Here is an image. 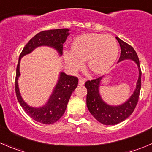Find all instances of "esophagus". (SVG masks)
I'll use <instances>...</instances> for the list:
<instances>
[{"label":"esophagus","mask_w":152,"mask_h":152,"mask_svg":"<svg viewBox=\"0 0 152 152\" xmlns=\"http://www.w3.org/2000/svg\"><path fill=\"white\" fill-rule=\"evenodd\" d=\"M86 79H84V78H79V85H83L85 83Z\"/></svg>","instance_id":"34e87169"}]
</instances>
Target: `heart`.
<instances>
[{"mask_svg": "<svg viewBox=\"0 0 152 152\" xmlns=\"http://www.w3.org/2000/svg\"><path fill=\"white\" fill-rule=\"evenodd\" d=\"M118 53V45L114 37L101 34H85L76 37L72 50L64 52V59L72 71L82 67L87 60L90 70L96 73H104L114 64Z\"/></svg>", "mask_w": 152, "mask_h": 152, "instance_id": "obj_1", "label": "heart"}]
</instances>
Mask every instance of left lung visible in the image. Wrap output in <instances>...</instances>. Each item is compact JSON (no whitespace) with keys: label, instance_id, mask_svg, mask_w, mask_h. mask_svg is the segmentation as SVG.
<instances>
[{"label":"left lung","instance_id":"left-lung-1","mask_svg":"<svg viewBox=\"0 0 152 152\" xmlns=\"http://www.w3.org/2000/svg\"><path fill=\"white\" fill-rule=\"evenodd\" d=\"M115 38L121 49L118 62L125 59H131L136 62L138 67L139 77L133 94L125 103L118 106L109 105L102 100L99 93V87L103 76L85 82V86L87 90V107L88 110L96 120L105 125H115L124 121L131 115L138 102L141 88V70L137 53L131 45L118 37Z\"/></svg>","mask_w":152,"mask_h":152}]
</instances>
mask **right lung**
I'll return each mask as SVG.
<instances>
[{
    "mask_svg": "<svg viewBox=\"0 0 152 152\" xmlns=\"http://www.w3.org/2000/svg\"><path fill=\"white\" fill-rule=\"evenodd\" d=\"M68 31L69 29L67 28H59L39 32L28 41L20 55L15 78V93L17 99L27 115L41 124H51L61 118L65 113L72 93L77 87L79 80L77 77L68 76L63 72H61L58 82L47 103L41 107H30L24 102L19 91L18 80L20 75V62L23 56L30 53L34 49L44 45L54 48L61 56L62 54L64 42L70 34Z\"/></svg>",
    "mask_w": 152,
    "mask_h": 152,
    "instance_id": "obj_1",
    "label": "right lung"
}]
</instances>
